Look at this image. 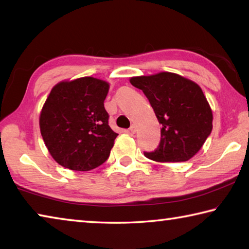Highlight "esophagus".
<instances>
[{
	"label": "esophagus",
	"instance_id": "34e87169",
	"mask_svg": "<svg viewBox=\"0 0 249 249\" xmlns=\"http://www.w3.org/2000/svg\"><path fill=\"white\" fill-rule=\"evenodd\" d=\"M136 129H137V127H136V125H132L129 127V133H132V134H134V133H136Z\"/></svg>",
	"mask_w": 249,
	"mask_h": 249
}]
</instances>
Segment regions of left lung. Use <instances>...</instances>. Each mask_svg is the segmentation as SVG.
Returning <instances> with one entry per match:
<instances>
[{"label":"left lung","instance_id":"obj_1","mask_svg":"<svg viewBox=\"0 0 249 249\" xmlns=\"http://www.w3.org/2000/svg\"><path fill=\"white\" fill-rule=\"evenodd\" d=\"M141 89L161 124L157 149L145 151L158 162H180L192 158L212 132V109L196 82L172 72L130 78Z\"/></svg>","mask_w":249,"mask_h":249}]
</instances>
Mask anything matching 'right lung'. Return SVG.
I'll return each mask as SVG.
<instances>
[{"label":"right lung","mask_w":249,"mask_h":249,"mask_svg":"<svg viewBox=\"0 0 249 249\" xmlns=\"http://www.w3.org/2000/svg\"><path fill=\"white\" fill-rule=\"evenodd\" d=\"M108 83L92 77L59 82L50 91L39 117L50 155L62 167L89 171L108 158L119 134L108 125L104 100Z\"/></svg>","instance_id":"right-lung-1"}]
</instances>
